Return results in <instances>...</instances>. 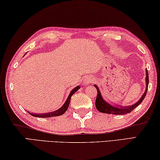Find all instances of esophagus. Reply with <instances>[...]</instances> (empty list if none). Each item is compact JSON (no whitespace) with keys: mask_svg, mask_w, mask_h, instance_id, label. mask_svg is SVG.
Returning a JSON list of instances; mask_svg holds the SVG:
<instances>
[{"mask_svg":"<svg viewBox=\"0 0 160 160\" xmlns=\"http://www.w3.org/2000/svg\"><path fill=\"white\" fill-rule=\"evenodd\" d=\"M92 82H93V80L91 79L90 77H86L84 79V84L85 85H90V83H92Z\"/></svg>","mask_w":160,"mask_h":160,"instance_id":"1","label":"esophagus"}]
</instances>
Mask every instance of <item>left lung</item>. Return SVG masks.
Masks as SVG:
<instances>
[{"instance_id":"8db88e82","label":"left lung","mask_w":160,"mask_h":160,"mask_svg":"<svg viewBox=\"0 0 160 160\" xmlns=\"http://www.w3.org/2000/svg\"><path fill=\"white\" fill-rule=\"evenodd\" d=\"M145 71H146L145 90H144V92L143 93V95H142L141 98H139V100L138 101V102L132 105L122 106V105H117V104L112 105V104L109 103V101L107 102V101L103 99L102 93H101L100 89H99L98 86L97 85H94V86L96 88V89H97V91H98V95L95 101V106H96V108H97V110L102 113L112 114V115H125V114L130 113V112H132L134 109L136 108L139 104L142 102V100H144L146 96L147 91H148V84H149V75H148V70L146 69Z\"/></svg>"}]
</instances>
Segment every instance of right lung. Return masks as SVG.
<instances>
[{
	"label": "right lung",
	"instance_id": "obj_1",
	"mask_svg": "<svg viewBox=\"0 0 160 160\" xmlns=\"http://www.w3.org/2000/svg\"><path fill=\"white\" fill-rule=\"evenodd\" d=\"M80 88V86H79V85H78L77 87L73 88V89L71 90V92H70L69 95H68L66 101H65L64 104H63L62 107L60 108L59 109H58V110H56L52 111V112H50L42 113V114H41V113H32V112H28H28H29L30 115H31L32 116H33V117H36V118H42L62 115L67 111L68 108V106H69V104H70V99H71V97H72V95L75 92H77V91L79 90Z\"/></svg>",
	"mask_w": 160,
	"mask_h": 160
}]
</instances>
